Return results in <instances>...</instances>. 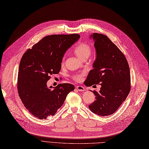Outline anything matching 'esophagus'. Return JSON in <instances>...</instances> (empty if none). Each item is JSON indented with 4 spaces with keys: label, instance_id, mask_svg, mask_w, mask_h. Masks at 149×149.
I'll return each mask as SVG.
<instances>
[{
    "label": "esophagus",
    "instance_id": "esophagus-1",
    "mask_svg": "<svg viewBox=\"0 0 149 149\" xmlns=\"http://www.w3.org/2000/svg\"><path fill=\"white\" fill-rule=\"evenodd\" d=\"M76 88L77 89L78 91H85V88L84 86H80V85L77 86H76Z\"/></svg>",
    "mask_w": 149,
    "mask_h": 149
}]
</instances>
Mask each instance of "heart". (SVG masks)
Returning <instances> with one entry per match:
<instances>
[{
    "mask_svg": "<svg viewBox=\"0 0 149 149\" xmlns=\"http://www.w3.org/2000/svg\"><path fill=\"white\" fill-rule=\"evenodd\" d=\"M74 52L76 53L77 56L82 59H85L88 58L92 52V48L91 47L86 43H80L77 45L74 48ZM62 65L64 64V57L62 60ZM85 75V72H82L81 73L75 74L72 76V79L75 81H81L83 80L84 76Z\"/></svg>",
    "mask_w": 149,
    "mask_h": 149,
    "instance_id": "1",
    "label": "heart"
}]
</instances>
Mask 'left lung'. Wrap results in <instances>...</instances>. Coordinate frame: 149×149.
Instances as JSON below:
<instances>
[{"mask_svg":"<svg viewBox=\"0 0 149 149\" xmlns=\"http://www.w3.org/2000/svg\"><path fill=\"white\" fill-rule=\"evenodd\" d=\"M96 59L85 81L87 86L100 84V91H93L96 100L90 111L100 116L113 114L122 105L131 90L129 65L124 54L105 35L93 33Z\"/></svg>","mask_w":149,"mask_h":149,"instance_id":"left-lung-1","label":"left lung"}]
</instances>
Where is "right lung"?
<instances>
[{"label": "right lung", "instance_id": "right-lung-1", "mask_svg": "<svg viewBox=\"0 0 149 149\" xmlns=\"http://www.w3.org/2000/svg\"><path fill=\"white\" fill-rule=\"evenodd\" d=\"M80 37L78 34L47 36L23 54L18 70V92L24 107L34 117L46 119L53 116L75 89L70 84H61L52 89L47 83L50 75L59 73L64 53Z\"/></svg>", "mask_w": 149, "mask_h": 149}]
</instances>
